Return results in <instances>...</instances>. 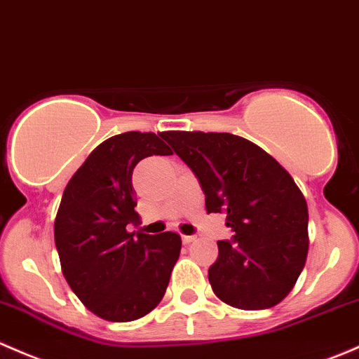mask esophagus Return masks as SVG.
<instances>
[{"instance_id":"1","label":"esophagus","mask_w":359,"mask_h":359,"mask_svg":"<svg viewBox=\"0 0 359 359\" xmlns=\"http://www.w3.org/2000/svg\"><path fill=\"white\" fill-rule=\"evenodd\" d=\"M181 239H183L184 244H190V243H194V241H195V236H183Z\"/></svg>"}]
</instances>
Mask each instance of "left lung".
<instances>
[{
	"label": "left lung",
	"instance_id": "obj_1",
	"mask_svg": "<svg viewBox=\"0 0 359 359\" xmlns=\"http://www.w3.org/2000/svg\"><path fill=\"white\" fill-rule=\"evenodd\" d=\"M162 137L194 171L205 211L226 212L232 241H218L208 278L215 295L244 311L278 305L309 251L307 202L290 172L251 141L229 133L168 130Z\"/></svg>",
	"mask_w": 359,
	"mask_h": 359
}]
</instances>
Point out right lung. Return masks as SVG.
Returning <instances> with one entry per match:
<instances>
[{
	"instance_id": "obj_1",
	"label": "right lung",
	"mask_w": 359,
	"mask_h": 359,
	"mask_svg": "<svg viewBox=\"0 0 359 359\" xmlns=\"http://www.w3.org/2000/svg\"><path fill=\"white\" fill-rule=\"evenodd\" d=\"M151 155H171L154 133L130 130L102 141L66 184L55 216L64 278L106 321H134L154 311L180 258L178 233L129 232L140 218L133 171Z\"/></svg>"
}]
</instances>
